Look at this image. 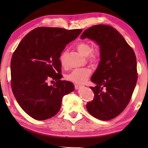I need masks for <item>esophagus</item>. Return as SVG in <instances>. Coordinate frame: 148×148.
I'll return each instance as SVG.
<instances>
[{
    "mask_svg": "<svg viewBox=\"0 0 148 148\" xmlns=\"http://www.w3.org/2000/svg\"><path fill=\"white\" fill-rule=\"evenodd\" d=\"M81 87V86H80V85H78V84H75V89L76 90H79Z\"/></svg>",
    "mask_w": 148,
    "mask_h": 148,
    "instance_id": "1",
    "label": "esophagus"
}]
</instances>
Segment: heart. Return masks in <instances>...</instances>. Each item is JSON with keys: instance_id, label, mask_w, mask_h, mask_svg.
Listing matches in <instances>:
<instances>
[{"instance_id": "1", "label": "heart", "mask_w": 148, "mask_h": 148, "mask_svg": "<svg viewBox=\"0 0 148 148\" xmlns=\"http://www.w3.org/2000/svg\"><path fill=\"white\" fill-rule=\"evenodd\" d=\"M76 48L81 54L84 56H88V60L91 64L95 65L99 62L100 52L97 49H92V46L89 42H80L77 44ZM67 52L63 51L60 56V62L62 65L65 64V58ZM92 73V71L89 68H82L74 69L71 72H69L65 76V79L77 84H82L85 82L88 77Z\"/></svg>"}]
</instances>
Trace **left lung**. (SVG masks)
Segmentation results:
<instances>
[{"label": "left lung", "instance_id": "8db88e82", "mask_svg": "<svg viewBox=\"0 0 148 148\" xmlns=\"http://www.w3.org/2000/svg\"><path fill=\"white\" fill-rule=\"evenodd\" d=\"M100 47V61L91 77L93 99L87 103L90 114L100 120L113 119L129 103L137 80V61L132 48L114 28L97 25L84 31Z\"/></svg>", "mask_w": 148, "mask_h": 148}]
</instances>
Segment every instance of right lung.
<instances>
[{"label":"right lung","mask_w":148,"mask_h":148,"mask_svg":"<svg viewBox=\"0 0 148 148\" xmlns=\"http://www.w3.org/2000/svg\"><path fill=\"white\" fill-rule=\"evenodd\" d=\"M81 29L38 27L27 34L12 56L11 88L21 109L34 119L45 120L61 108L63 97L74 90L70 81H61L60 56ZM56 83L49 86L47 81Z\"/></svg>","instance_id":"obj_1"}]
</instances>
